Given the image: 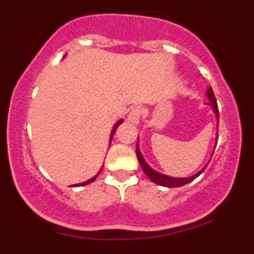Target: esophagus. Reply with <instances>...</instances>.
Segmentation results:
<instances>
[{
	"mask_svg": "<svg viewBox=\"0 0 254 254\" xmlns=\"http://www.w3.org/2000/svg\"><path fill=\"white\" fill-rule=\"evenodd\" d=\"M141 115H142V109L139 106L133 107L132 110L129 112V116H127V121L132 124H138L139 119H141Z\"/></svg>",
	"mask_w": 254,
	"mask_h": 254,
	"instance_id": "esophagus-1",
	"label": "esophagus"
}]
</instances>
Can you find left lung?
<instances>
[{"label": "left lung", "instance_id": "1", "mask_svg": "<svg viewBox=\"0 0 254 254\" xmlns=\"http://www.w3.org/2000/svg\"><path fill=\"white\" fill-rule=\"evenodd\" d=\"M206 97H208L209 100H210V103H208L206 105L211 106L212 112H214L215 116H216L217 123H218V107H217L216 99H215L214 92H212L211 87H209V88L206 89ZM212 153H214V151H212ZM136 155H137V159H138L139 165H141L142 170H143V172L145 173V176L149 178L153 183L157 184V185L165 186V188H179V186L186 185V184L191 183L192 180H194L198 176H200V174L203 173L204 170L206 168V166H208V164H209L208 162V164L204 166L202 170L198 171L196 174H193V176L185 177V178H176V177L166 176V174H162V173H160V172L153 170V168H151L150 166L145 162L144 157H143V155H142L141 150H139L138 143H137V145H136ZM211 156H212V154H211ZM209 161H210V160H209Z\"/></svg>", "mask_w": 254, "mask_h": 254}]
</instances>
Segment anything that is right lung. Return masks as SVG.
<instances>
[{"mask_svg":"<svg viewBox=\"0 0 254 254\" xmlns=\"http://www.w3.org/2000/svg\"><path fill=\"white\" fill-rule=\"evenodd\" d=\"M122 123H123V119H119V121L117 122V123H116L115 127H113V129H112V131H111V135H110V144H111V141H112V137H113V135H115L116 130H117V127H118L119 125H121ZM101 170H103V167L100 168V171H99L98 173L95 174L94 177H93V178H90V179H88V180H86V182H83V183H80V184H74V185H71V186H72V188H77V186H84V185H87V184H90V183H93V182H94L95 179H97V177L99 176V174H100Z\"/></svg>","mask_w":254,"mask_h":254,"instance_id":"obj_1","label":"right lung"}]
</instances>
